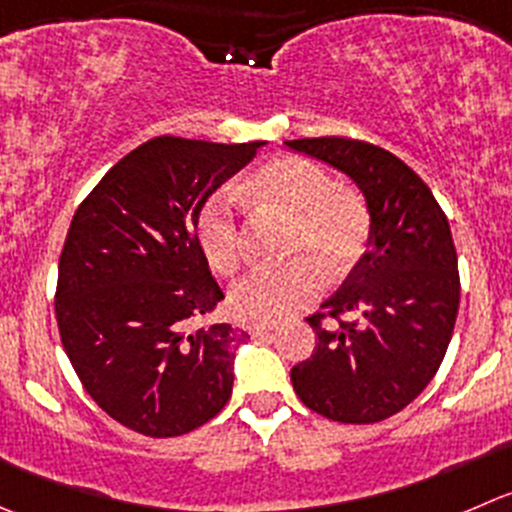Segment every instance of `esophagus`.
<instances>
[{
  "instance_id": "1",
  "label": "esophagus",
  "mask_w": 512,
  "mask_h": 512,
  "mask_svg": "<svg viewBox=\"0 0 512 512\" xmlns=\"http://www.w3.org/2000/svg\"><path fill=\"white\" fill-rule=\"evenodd\" d=\"M272 330H277L275 322H257V325H250L252 337H265V335H270Z\"/></svg>"
}]
</instances>
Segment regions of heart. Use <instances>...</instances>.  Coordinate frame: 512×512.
<instances>
[{
    "label": "heart",
    "instance_id": "obj_1",
    "mask_svg": "<svg viewBox=\"0 0 512 512\" xmlns=\"http://www.w3.org/2000/svg\"><path fill=\"white\" fill-rule=\"evenodd\" d=\"M245 197L260 215L290 220L287 265L262 267L237 282L230 307L242 320L275 322L310 305L330 277L350 270L370 235V212L360 195L335 187L320 165L302 157H280L255 172ZM240 195L217 190L197 212V240L217 275H232L242 262Z\"/></svg>",
    "mask_w": 512,
    "mask_h": 512
}]
</instances>
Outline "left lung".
<instances>
[{
  "label": "left lung",
  "mask_w": 512,
  "mask_h": 512,
  "mask_svg": "<svg viewBox=\"0 0 512 512\" xmlns=\"http://www.w3.org/2000/svg\"><path fill=\"white\" fill-rule=\"evenodd\" d=\"M285 145L345 172L370 212L367 252L307 317L317 345L290 370L292 388L327 420L380 423L428 388L453 337L460 275L448 217L430 187L382 147L347 137ZM325 316L338 325L322 326Z\"/></svg>",
  "instance_id": "1"
}]
</instances>
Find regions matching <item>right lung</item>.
<instances>
[{"label": "right lung", "mask_w": 512, "mask_h": 512, "mask_svg": "<svg viewBox=\"0 0 512 512\" xmlns=\"http://www.w3.org/2000/svg\"><path fill=\"white\" fill-rule=\"evenodd\" d=\"M265 142L155 137L77 207L59 257V337L89 398L150 438L200 428L227 405L245 330L195 327L225 300L197 212Z\"/></svg>", "instance_id": "right-lung-1"}]
</instances>
